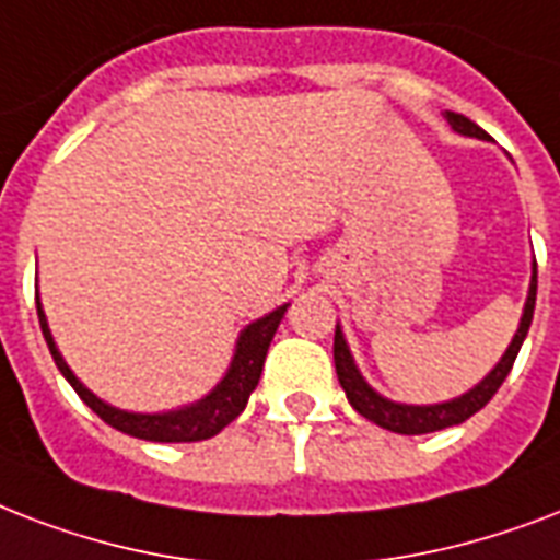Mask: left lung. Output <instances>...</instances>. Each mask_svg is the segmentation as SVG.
Segmentation results:
<instances>
[{"label": "left lung", "instance_id": "8db88e82", "mask_svg": "<svg viewBox=\"0 0 560 560\" xmlns=\"http://www.w3.org/2000/svg\"><path fill=\"white\" fill-rule=\"evenodd\" d=\"M447 125L462 136H477V139H491V136L482 130L479 125H474L470 118H465L462 113H444ZM535 296H538V264L532 267V284H529V299H526V307H523V319L521 328L514 334L512 346L503 354V360L497 363L494 372L488 374L486 381L474 386L470 392H465L462 398H453L447 404H433V407H407V404H392V400L381 398L377 392L363 381V374L358 372L354 360H351V351L342 340V331L337 328L334 334V366H337V377H340V386L346 389V398L360 416L374 421L383 430H392V433L400 435H421V433H433V430H444V427L462 424L468 421L474 412L486 407L488 400L494 398L497 389L503 386V381L512 372L514 360H517V351H521L526 334H529L532 314H535Z\"/></svg>", "mask_w": 560, "mask_h": 560}]
</instances>
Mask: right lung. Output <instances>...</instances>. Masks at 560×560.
<instances>
[{"mask_svg": "<svg viewBox=\"0 0 560 560\" xmlns=\"http://www.w3.org/2000/svg\"><path fill=\"white\" fill-rule=\"evenodd\" d=\"M284 311H288V305L276 307L272 314H267L264 319H258V323L246 325V331L241 334V340H237L235 360H232L226 377H223L206 398L197 400V404H191V407L186 409L162 412V416H139V412H121V409L109 407V404L95 398V395L74 377L72 369L66 366L63 358H60L55 340H51L46 314H43V307H39L37 299L39 328H43V337H46L48 351H51V358H55L60 374L72 383V389L81 395L83 404H86L101 421H107L109 427H116L121 433L144 439V442H202V439H211V435H218L223 427L232 424V421L244 412L246 400H249V392L258 386L264 360H267V349H270L272 334H276L279 323L284 319Z\"/></svg>", "mask_w": 560, "mask_h": 560, "instance_id": "obj_1", "label": "right lung"}]
</instances>
